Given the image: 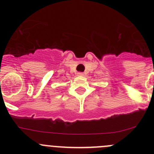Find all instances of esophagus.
Wrapping results in <instances>:
<instances>
[{"label": "esophagus", "instance_id": "obj_1", "mask_svg": "<svg viewBox=\"0 0 154 154\" xmlns=\"http://www.w3.org/2000/svg\"><path fill=\"white\" fill-rule=\"evenodd\" d=\"M77 75L78 76V77H83V73L79 72V73H77Z\"/></svg>", "mask_w": 154, "mask_h": 154}]
</instances>
